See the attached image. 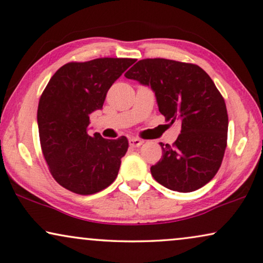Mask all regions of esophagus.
I'll list each match as a JSON object with an SVG mask.
<instances>
[{"label":"esophagus","mask_w":263,"mask_h":263,"mask_svg":"<svg viewBox=\"0 0 263 263\" xmlns=\"http://www.w3.org/2000/svg\"><path fill=\"white\" fill-rule=\"evenodd\" d=\"M128 144H130L132 148H137L142 145V140L138 139V138H130V139H128Z\"/></svg>","instance_id":"1"}]
</instances>
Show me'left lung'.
<instances>
[{
  "mask_svg": "<svg viewBox=\"0 0 263 263\" xmlns=\"http://www.w3.org/2000/svg\"><path fill=\"white\" fill-rule=\"evenodd\" d=\"M124 76L149 86L165 121L181 122L174 145L160 144L162 159L151 168L154 179L183 193L209 183L222 163L229 121L224 99L206 71L183 62L146 59Z\"/></svg>",
  "mask_w": 263,
  "mask_h": 263,
  "instance_id": "left-lung-1",
  "label": "left lung"
}]
</instances>
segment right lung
Wrapping results in <instances>:
<instances>
[{
  "mask_svg": "<svg viewBox=\"0 0 263 263\" xmlns=\"http://www.w3.org/2000/svg\"><path fill=\"white\" fill-rule=\"evenodd\" d=\"M133 59L71 62L50 78L37 107L40 144L50 174L64 189L82 195L108 187L128 148L126 137L88 136L89 115L102 109L108 89Z\"/></svg>",
  "mask_w": 263,
  "mask_h": 263,
  "instance_id": "right-lung-1",
  "label": "right lung"
}]
</instances>
